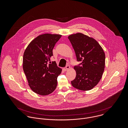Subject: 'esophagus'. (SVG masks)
<instances>
[{"label":"esophagus","mask_w":128,"mask_h":128,"mask_svg":"<svg viewBox=\"0 0 128 128\" xmlns=\"http://www.w3.org/2000/svg\"><path fill=\"white\" fill-rule=\"evenodd\" d=\"M70 68V67L69 66H66V67H64V68H63V70H64V71H66V70H69Z\"/></svg>","instance_id":"34e87169"}]
</instances>
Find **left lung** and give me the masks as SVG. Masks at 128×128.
I'll return each instance as SVG.
<instances>
[{
    "mask_svg": "<svg viewBox=\"0 0 128 128\" xmlns=\"http://www.w3.org/2000/svg\"><path fill=\"white\" fill-rule=\"evenodd\" d=\"M68 38L77 62H80L74 67L76 75L72 84L82 91L90 90L102 78L105 67L104 52L95 39L82 34H72Z\"/></svg>",
    "mask_w": 128,
    "mask_h": 128,
    "instance_id": "1",
    "label": "left lung"
}]
</instances>
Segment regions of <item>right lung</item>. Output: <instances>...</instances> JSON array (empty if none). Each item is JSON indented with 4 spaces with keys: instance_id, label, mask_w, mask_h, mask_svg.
Listing matches in <instances>:
<instances>
[{
    "instance_id": "right-lung-1",
    "label": "right lung",
    "mask_w": 128,
    "mask_h": 128,
    "mask_svg": "<svg viewBox=\"0 0 128 128\" xmlns=\"http://www.w3.org/2000/svg\"><path fill=\"white\" fill-rule=\"evenodd\" d=\"M61 36L49 34L39 36L29 44L24 53V72L30 88L38 94L48 95L56 87L57 78L62 70L57 66L55 61L49 65L48 62Z\"/></svg>"
}]
</instances>
